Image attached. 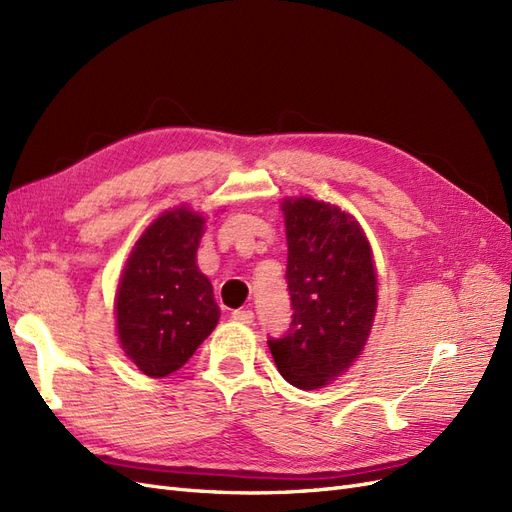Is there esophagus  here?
<instances>
[{"mask_svg": "<svg viewBox=\"0 0 512 512\" xmlns=\"http://www.w3.org/2000/svg\"><path fill=\"white\" fill-rule=\"evenodd\" d=\"M232 320H237L241 324H252L254 322V312H252V309H237V312H232Z\"/></svg>", "mask_w": 512, "mask_h": 512, "instance_id": "34e87169", "label": "esophagus"}]
</instances>
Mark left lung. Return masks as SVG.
I'll return each instance as SVG.
<instances>
[{
    "label": "left lung",
    "instance_id": "obj_1",
    "mask_svg": "<svg viewBox=\"0 0 512 512\" xmlns=\"http://www.w3.org/2000/svg\"><path fill=\"white\" fill-rule=\"evenodd\" d=\"M292 322L271 337L277 371L297 389H322L361 354L378 305L369 243L350 213L314 198L282 203Z\"/></svg>",
    "mask_w": 512,
    "mask_h": 512
}]
</instances>
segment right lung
<instances>
[{"label":"right lung","instance_id":"add662e5","mask_svg":"<svg viewBox=\"0 0 512 512\" xmlns=\"http://www.w3.org/2000/svg\"><path fill=\"white\" fill-rule=\"evenodd\" d=\"M203 228V215L188 207L164 211L136 241L119 280V342L151 378L188 363L220 320L211 282L196 267Z\"/></svg>","mask_w":512,"mask_h":512}]
</instances>
